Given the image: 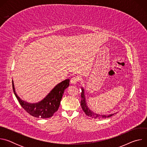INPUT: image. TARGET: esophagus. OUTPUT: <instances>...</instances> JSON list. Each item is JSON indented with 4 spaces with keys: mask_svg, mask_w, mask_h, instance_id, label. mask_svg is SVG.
Returning <instances> with one entry per match:
<instances>
[{
    "mask_svg": "<svg viewBox=\"0 0 147 147\" xmlns=\"http://www.w3.org/2000/svg\"><path fill=\"white\" fill-rule=\"evenodd\" d=\"M80 80V78L78 76H74L70 80V83L72 84H76Z\"/></svg>",
    "mask_w": 147,
    "mask_h": 147,
    "instance_id": "1",
    "label": "esophagus"
}]
</instances>
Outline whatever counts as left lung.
Masks as SVG:
<instances>
[{
  "label": "left lung",
  "mask_w": 147,
  "mask_h": 147,
  "mask_svg": "<svg viewBox=\"0 0 147 147\" xmlns=\"http://www.w3.org/2000/svg\"><path fill=\"white\" fill-rule=\"evenodd\" d=\"M81 106L82 109L83 110L84 112H85L86 115H87L88 116L91 117L92 118H94V119H97V118L99 119V118L109 117L114 115V114H111V115L107 116V115H100L94 113L88 108V107L87 105L86 101V98H85V95H84V89L82 88V92L81 94Z\"/></svg>",
  "instance_id": "8db88e82"
}]
</instances>
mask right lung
Wrapping results in <instances>:
<instances>
[{
    "instance_id": "add662e5",
    "label": "right lung",
    "mask_w": 147,
    "mask_h": 147,
    "mask_svg": "<svg viewBox=\"0 0 147 147\" xmlns=\"http://www.w3.org/2000/svg\"><path fill=\"white\" fill-rule=\"evenodd\" d=\"M69 79L61 81L53 88L43 100L35 103H30L22 100L16 93L13 81L12 86L14 94L22 107L31 116L44 119L52 117L58 110L63 94L66 88L69 87Z\"/></svg>"
}]
</instances>
